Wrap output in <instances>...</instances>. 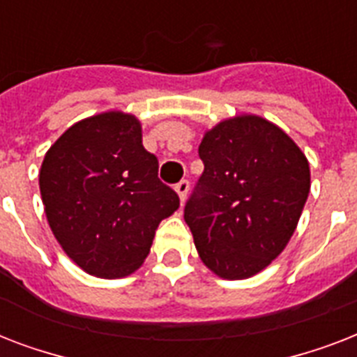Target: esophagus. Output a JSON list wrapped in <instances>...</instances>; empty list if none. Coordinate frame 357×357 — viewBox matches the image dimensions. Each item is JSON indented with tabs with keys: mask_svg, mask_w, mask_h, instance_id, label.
I'll return each mask as SVG.
<instances>
[{
	"mask_svg": "<svg viewBox=\"0 0 357 357\" xmlns=\"http://www.w3.org/2000/svg\"><path fill=\"white\" fill-rule=\"evenodd\" d=\"M176 192H178L179 200L185 202V198H187V192H189V181H187V179H181V181L176 185Z\"/></svg>",
	"mask_w": 357,
	"mask_h": 357,
	"instance_id": "1",
	"label": "esophagus"
}]
</instances>
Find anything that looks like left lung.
I'll return each instance as SVG.
<instances>
[{"label":"left lung","instance_id":"1","mask_svg":"<svg viewBox=\"0 0 357 357\" xmlns=\"http://www.w3.org/2000/svg\"><path fill=\"white\" fill-rule=\"evenodd\" d=\"M196 192L185 206L202 263L222 280L271 265L293 237L311 187L304 151L276 123L237 114L207 129Z\"/></svg>","mask_w":357,"mask_h":357}]
</instances>
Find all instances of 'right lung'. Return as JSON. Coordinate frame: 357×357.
<instances>
[{"label":"right lung","mask_w":357,"mask_h":357,"mask_svg":"<svg viewBox=\"0 0 357 357\" xmlns=\"http://www.w3.org/2000/svg\"><path fill=\"white\" fill-rule=\"evenodd\" d=\"M157 168L140 120L123 111L75 122L46 151L38 185L47 224L86 274L116 280L144 263L159 222L179 207Z\"/></svg>","instance_id":"right-lung-1"}]
</instances>
